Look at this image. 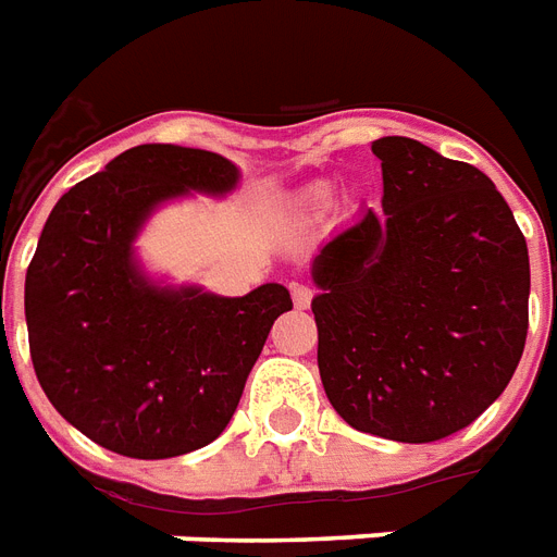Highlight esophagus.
<instances>
[{
    "label": "esophagus",
    "mask_w": 557,
    "mask_h": 557,
    "mask_svg": "<svg viewBox=\"0 0 557 557\" xmlns=\"http://www.w3.org/2000/svg\"><path fill=\"white\" fill-rule=\"evenodd\" d=\"M312 297L314 292L309 286H304V283H295V286H292V300H295L297 309H309V306H312Z\"/></svg>",
    "instance_id": "obj_1"
}]
</instances>
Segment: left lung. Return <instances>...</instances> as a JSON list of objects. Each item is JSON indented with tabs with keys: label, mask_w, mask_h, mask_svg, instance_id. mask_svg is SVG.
I'll list each match as a JSON object with an SVG mask.
<instances>
[{
	"label": "left lung",
	"mask_w": 557,
	"mask_h": 557,
	"mask_svg": "<svg viewBox=\"0 0 557 557\" xmlns=\"http://www.w3.org/2000/svg\"><path fill=\"white\" fill-rule=\"evenodd\" d=\"M381 213L314 257L318 367L356 431L436 442L500 396L527 347L529 251L492 178L379 138Z\"/></svg>",
	"instance_id": "obj_1"
}]
</instances>
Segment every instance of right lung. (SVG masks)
<instances>
[{"mask_svg": "<svg viewBox=\"0 0 557 557\" xmlns=\"http://www.w3.org/2000/svg\"><path fill=\"white\" fill-rule=\"evenodd\" d=\"M236 168L208 150L141 144L57 201L25 274L28 347L39 387L103 448L168 459L205 448L231 422L277 314L280 283L245 297L161 288L133 239L161 201L227 193Z\"/></svg>", "mask_w": 557, "mask_h": 557, "instance_id": "add662e5", "label": "right lung"}]
</instances>
